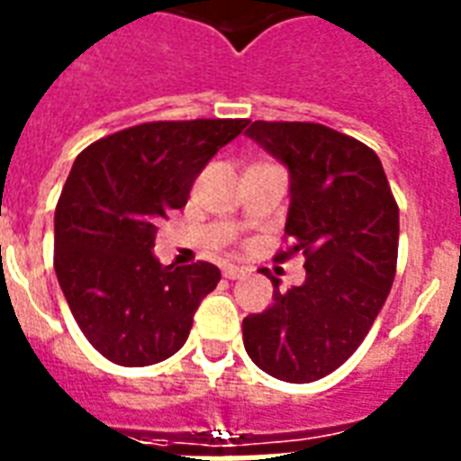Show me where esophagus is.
Segmentation results:
<instances>
[{
    "mask_svg": "<svg viewBox=\"0 0 461 461\" xmlns=\"http://www.w3.org/2000/svg\"><path fill=\"white\" fill-rule=\"evenodd\" d=\"M223 276L230 281L242 279V276H248V269H242V267H226V269H223Z\"/></svg>",
    "mask_w": 461,
    "mask_h": 461,
    "instance_id": "1",
    "label": "esophagus"
}]
</instances>
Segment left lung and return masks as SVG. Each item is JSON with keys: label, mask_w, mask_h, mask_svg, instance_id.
I'll return each instance as SVG.
<instances>
[{"label": "left lung", "mask_w": 461, "mask_h": 461, "mask_svg": "<svg viewBox=\"0 0 461 461\" xmlns=\"http://www.w3.org/2000/svg\"><path fill=\"white\" fill-rule=\"evenodd\" d=\"M248 137L291 173L286 238L276 259L305 257V284L242 320L245 351L276 380L334 373L366 339L397 274L399 206L377 153L317 122H257Z\"/></svg>", "instance_id": "obj_1"}]
</instances>
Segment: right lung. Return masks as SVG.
Returning <instances> with one entry per match:
<instances>
[{
  "label": "right lung",
  "instance_id": "right-lung-1",
  "mask_svg": "<svg viewBox=\"0 0 461 461\" xmlns=\"http://www.w3.org/2000/svg\"><path fill=\"white\" fill-rule=\"evenodd\" d=\"M248 120L144 122L86 146L55 209V271L84 337L117 366L170 358L221 281L219 267L163 264L158 223Z\"/></svg>",
  "mask_w": 461,
  "mask_h": 461
}]
</instances>
